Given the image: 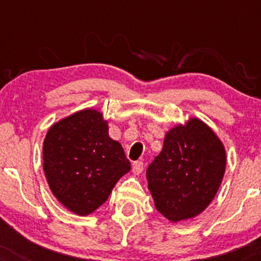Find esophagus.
I'll list each match as a JSON object with an SVG mask.
<instances>
[{"label": "esophagus", "instance_id": "34e87169", "mask_svg": "<svg viewBox=\"0 0 261 261\" xmlns=\"http://www.w3.org/2000/svg\"><path fill=\"white\" fill-rule=\"evenodd\" d=\"M144 170V163L143 162H135L133 164V173L135 175L141 174Z\"/></svg>", "mask_w": 261, "mask_h": 261}]
</instances>
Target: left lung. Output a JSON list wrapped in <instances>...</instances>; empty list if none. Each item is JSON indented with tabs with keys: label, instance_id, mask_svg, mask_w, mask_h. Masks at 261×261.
<instances>
[{
	"label": "left lung",
	"instance_id": "8db88e82",
	"mask_svg": "<svg viewBox=\"0 0 261 261\" xmlns=\"http://www.w3.org/2000/svg\"><path fill=\"white\" fill-rule=\"evenodd\" d=\"M225 168V147L203 121L170 128L146 170L155 208L172 222L196 217L217 193Z\"/></svg>",
	"mask_w": 261,
	"mask_h": 261
}]
</instances>
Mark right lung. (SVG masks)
<instances>
[{"label":"right lung","instance_id":"right-lung-1","mask_svg":"<svg viewBox=\"0 0 261 261\" xmlns=\"http://www.w3.org/2000/svg\"><path fill=\"white\" fill-rule=\"evenodd\" d=\"M43 160L55 198L80 216L103 204L131 168L121 144L109 136L107 121L91 109L68 116L49 128Z\"/></svg>","mask_w":261,"mask_h":261}]
</instances>
